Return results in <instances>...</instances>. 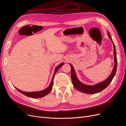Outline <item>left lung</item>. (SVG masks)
Returning <instances> with one entry per match:
<instances>
[{
  "instance_id": "obj_1",
  "label": "left lung",
  "mask_w": 126,
  "mask_h": 126,
  "mask_svg": "<svg viewBox=\"0 0 126 126\" xmlns=\"http://www.w3.org/2000/svg\"><path fill=\"white\" fill-rule=\"evenodd\" d=\"M108 35L109 39L111 40L113 44V54H114V61H115V66L113 67L112 71L111 74L109 76V77L101 82H99L94 85H85L84 83H82L80 81L76 76L75 71L74 68L72 64L70 63L71 66V77L72 82L73 83V85L76 88V89H77L80 92L85 94H96L99 93L100 91L105 89L107 87L110 83L111 82L112 79L115 76L117 67V55H116V50L115 48V45L114 44L113 42L111 39V37L110 36L109 32H108Z\"/></svg>"
}]
</instances>
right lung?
Instances as JSON below:
<instances>
[{"label":"right lung","mask_w":126,"mask_h":126,"mask_svg":"<svg viewBox=\"0 0 126 126\" xmlns=\"http://www.w3.org/2000/svg\"><path fill=\"white\" fill-rule=\"evenodd\" d=\"M63 64V63H60V64L56 67L55 69V71H54V75H53V77L52 78L51 81L50 82V84L49 85V86L46 88L44 90H43L41 91H34V92H26V91H23L22 90H20L19 89H17V88H16V89L19 91L20 93H21L22 94H23L25 96H27L28 97H30V98H42L45 96H46L47 94H48L50 92L52 88V85H53V80H54V76L56 74V72L58 71V70L59 69V68L62 67Z\"/></svg>","instance_id":"obj_1"}]
</instances>
